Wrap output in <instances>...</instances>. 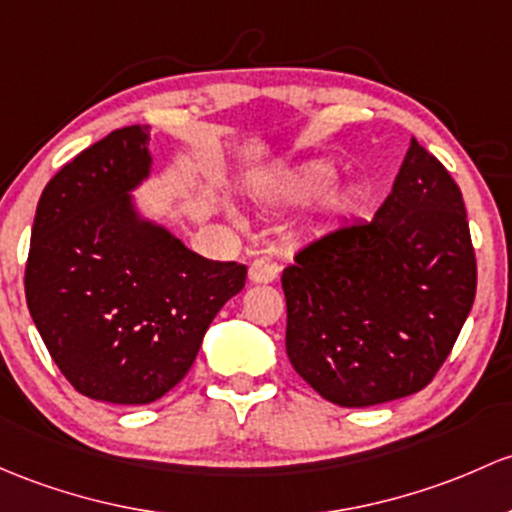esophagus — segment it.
<instances>
[{
  "label": "esophagus",
  "instance_id": "1",
  "mask_svg": "<svg viewBox=\"0 0 512 512\" xmlns=\"http://www.w3.org/2000/svg\"><path fill=\"white\" fill-rule=\"evenodd\" d=\"M247 277H250V282H255V284H270L277 279V265L270 260H265V257H260V260H255L250 265Z\"/></svg>",
  "mask_w": 512,
  "mask_h": 512
}]
</instances>
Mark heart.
<instances>
[{
    "instance_id": "1",
    "label": "heart",
    "mask_w": 512,
    "mask_h": 512,
    "mask_svg": "<svg viewBox=\"0 0 512 512\" xmlns=\"http://www.w3.org/2000/svg\"><path fill=\"white\" fill-rule=\"evenodd\" d=\"M333 181V169L328 164H309L304 169L297 171V174L289 179L287 191L289 196L301 198V201H309V198L321 196ZM355 206V193L351 188H341V191H333L328 196L326 208L331 215H346L351 213Z\"/></svg>"
}]
</instances>
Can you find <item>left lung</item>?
<instances>
[{
  "label": "left lung",
  "instance_id": "obj_1",
  "mask_svg": "<svg viewBox=\"0 0 512 512\" xmlns=\"http://www.w3.org/2000/svg\"><path fill=\"white\" fill-rule=\"evenodd\" d=\"M287 355L321 397L370 407L432 383L476 297L464 198L412 139L368 223L309 242L282 272Z\"/></svg>",
  "mask_w": 512,
  "mask_h": 512
}]
</instances>
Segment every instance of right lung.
I'll list each match as a JSON object with an SVG mask.
<instances>
[{
	"mask_svg": "<svg viewBox=\"0 0 512 512\" xmlns=\"http://www.w3.org/2000/svg\"><path fill=\"white\" fill-rule=\"evenodd\" d=\"M147 144V125L115 129L48 181L24 274L53 363L80 395L112 405H149L179 385L247 277L139 218L129 191L152 169Z\"/></svg>",
	"mask_w": 512,
	"mask_h": 512,
	"instance_id": "obj_1",
	"label": "right lung"
}]
</instances>
